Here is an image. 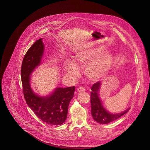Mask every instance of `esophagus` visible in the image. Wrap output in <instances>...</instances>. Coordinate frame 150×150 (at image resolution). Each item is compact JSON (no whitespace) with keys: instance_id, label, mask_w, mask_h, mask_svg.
Masks as SVG:
<instances>
[{"instance_id":"obj_1","label":"esophagus","mask_w":150,"mask_h":150,"mask_svg":"<svg viewBox=\"0 0 150 150\" xmlns=\"http://www.w3.org/2000/svg\"><path fill=\"white\" fill-rule=\"evenodd\" d=\"M77 91L78 93H82V92H84L85 91V88L82 87H79L78 89H77Z\"/></svg>"}]
</instances>
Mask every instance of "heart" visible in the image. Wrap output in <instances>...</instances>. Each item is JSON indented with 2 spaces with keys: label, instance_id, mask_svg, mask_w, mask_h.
I'll return each mask as SVG.
<instances>
[{
  "label": "heart",
  "instance_id": "1",
  "mask_svg": "<svg viewBox=\"0 0 150 150\" xmlns=\"http://www.w3.org/2000/svg\"><path fill=\"white\" fill-rule=\"evenodd\" d=\"M103 47L92 46L81 50L76 55V61L67 59L63 63L65 74L70 79H75L81 75L80 67L88 65L86 68L87 77L92 81H97L105 75L112 68L113 55L104 52Z\"/></svg>",
  "mask_w": 150,
  "mask_h": 150
}]
</instances>
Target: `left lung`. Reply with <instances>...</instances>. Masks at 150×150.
I'll return each mask as SVG.
<instances>
[{
  "label": "left lung",
  "instance_id": "left-lung-1",
  "mask_svg": "<svg viewBox=\"0 0 150 150\" xmlns=\"http://www.w3.org/2000/svg\"><path fill=\"white\" fill-rule=\"evenodd\" d=\"M101 85V81H98L91 87V115L94 120L100 124H108L112 122L126 114L130 108L119 113H113L107 110L102 103L99 96V91Z\"/></svg>",
  "mask_w": 150,
  "mask_h": 150
}]
</instances>
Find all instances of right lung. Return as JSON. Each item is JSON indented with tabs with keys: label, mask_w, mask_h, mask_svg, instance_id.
I'll use <instances>...</instances> for the list:
<instances>
[{
	"label": "right lung",
	"mask_w": 150,
	"mask_h": 150,
	"mask_svg": "<svg viewBox=\"0 0 150 150\" xmlns=\"http://www.w3.org/2000/svg\"><path fill=\"white\" fill-rule=\"evenodd\" d=\"M45 47L39 38L26 53L21 66V80L26 103L42 122L52 125L63 124L67 118L68 105L74 97L75 87H56L49 95L41 96L31 86V75L41 65Z\"/></svg>",
	"instance_id": "obj_1"
}]
</instances>
